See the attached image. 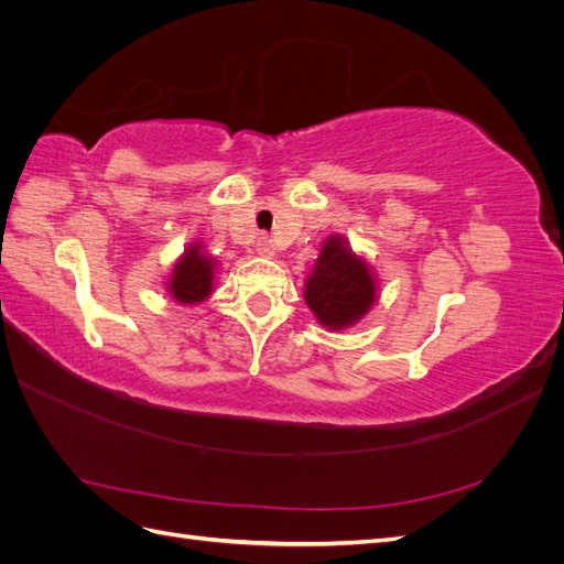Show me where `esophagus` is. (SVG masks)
<instances>
[{
    "instance_id": "esophagus-1",
    "label": "esophagus",
    "mask_w": 564,
    "mask_h": 564,
    "mask_svg": "<svg viewBox=\"0 0 564 564\" xmlns=\"http://www.w3.org/2000/svg\"><path fill=\"white\" fill-rule=\"evenodd\" d=\"M256 253L263 256V259H272V256H275V245L265 240V237H261V240L256 242Z\"/></svg>"
}]
</instances>
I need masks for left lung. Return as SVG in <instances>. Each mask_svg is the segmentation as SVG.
Masks as SVG:
<instances>
[{
    "label": "left lung",
    "instance_id": "8db88e82",
    "mask_svg": "<svg viewBox=\"0 0 564 564\" xmlns=\"http://www.w3.org/2000/svg\"><path fill=\"white\" fill-rule=\"evenodd\" d=\"M322 327L332 332L352 327L377 303V280L371 268L357 259L348 240L332 235L324 240L303 294Z\"/></svg>",
    "mask_w": 564,
    "mask_h": 564
}]
</instances>
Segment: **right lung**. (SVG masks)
Listing matches in <instances>:
<instances>
[{
  "label": "right lung",
  "mask_w": 564,
  "mask_h": 564,
  "mask_svg": "<svg viewBox=\"0 0 564 564\" xmlns=\"http://www.w3.org/2000/svg\"><path fill=\"white\" fill-rule=\"evenodd\" d=\"M214 256L204 251L199 242H193L185 249V253L174 265L172 280L166 282L169 294L183 305H195L202 303L212 294L214 289V272H216Z\"/></svg>",
  "instance_id": "obj_1"
}]
</instances>
